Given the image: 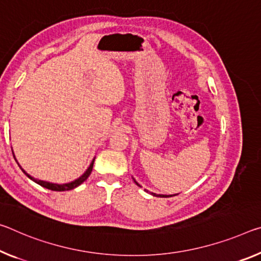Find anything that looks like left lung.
I'll use <instances>...</instances> for the list:
<instances>
[{"label":"left lung","mask_w":261,"mask_h":261,"mask_svg":"<svg viewBox=\"0 0 261 261\" xmlns=\"http://www.w3.org/2000/svg\"><path fill=\"white\" fill-rule=\"evenodd\" d=\"M134 181L136 182V185L139 186V187H140V185L137 182V181H136L135 179H134ZM151 194H152L153 196H158V197H168V196H173V195H158V194H154V193H151Z\"/></svg>","instance_id":"obj_1"}]
</instances>
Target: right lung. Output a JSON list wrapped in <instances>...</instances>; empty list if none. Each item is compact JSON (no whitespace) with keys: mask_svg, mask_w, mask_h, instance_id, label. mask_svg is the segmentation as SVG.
Segmentation results:
<instances>
[{"mask_svg":"<svg viewBox=\"0 0 261 261\" xmlns=\"http://www.w3.org/2000/svg\"><path fill=\"white\" fill-rule=\"evenodd\" d=\"M15 156V155H14ZM94 160L95 159H93V161L92 163H90V165H89V167H88V169H87V171L84 173V174H82L80 177H79V179H76V180H74V181H72V182H68V184H63V185H58V184H51V182H47V181H41V180H37V179H35V177H32V176H30L28 174V173L24 171V169H22V171L25 173V174L28 175V177H30V179L32 180V181H35L36 184H38V185H40L41 187H44V188H47V189H49V190H55V192H65V190H71V189H74V188H76L77 186H80L82 182H84V181H86L87 179H88V176L90 175V173H92V169H93V165H94Z\"/></svg>","mask_w":261,"mask_h":261,"instance_id":"right-lung-1","label":"right lung"}]
</instances>
